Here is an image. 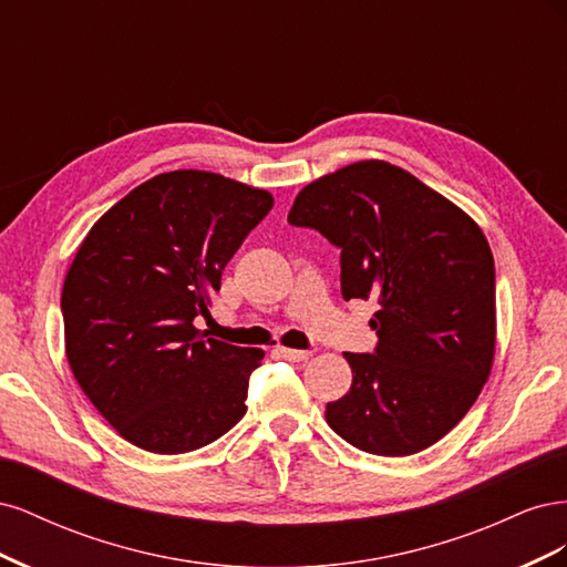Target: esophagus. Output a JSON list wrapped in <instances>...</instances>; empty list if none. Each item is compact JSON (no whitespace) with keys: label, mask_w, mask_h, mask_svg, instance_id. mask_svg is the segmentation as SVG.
Listing matches in <instances>:
<instances>
[{"label":"esophagus","mask_w":567,"mask_h":567,"mask_svg":"<svg viewBox=\"0 0 567 567\" xmlns=\"http://www.w3.org/2000/svg\"><path fill=\"white\" fill-rule=\"evenodd\" d=\"M279 354L288 362H307L312 357L310 350H293V348H279Z\"/></svg>","instance_id":"obj_1"}]
</instances>
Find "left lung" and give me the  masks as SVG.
<instances>
[{"label": "left lung", "mask_w": 567, "mask_h": 567, "mask_svg": "<svg viewBox=\"0 0 567 567\" xmlns=\"http://www.w3.org/2000/svg\"><path fill=\"white\" fill-rule=\"evenodd\" d=\"M288 221L340 248L346 300H375L373 354L326 423L352 447L409 456L447 435L489 379L494 257L475 221L406 169L359 161L307 184Z\"/></svg>", "instance_id": "obj_1"}]
</instances>
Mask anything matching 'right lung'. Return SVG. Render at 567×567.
Wrapping results in <instances>:
<instances>
[{"label":"right lung","instance_id":"obj_1","mask_svg":"<svg viewBox=\"0 0 567 567\" xmlns=\"http://www.w3.org/2000/svg\"><path fill=\"white\" fill-rule=\"evenodd\" d=\"M271 205L265 188L175 169L132 188L80 244L61 293L65 357L134 447L194 452L244 419L265 352L205 338L194 319Z\"/></svg>","mask_w":567,"mask_h":567}]
</instances>
